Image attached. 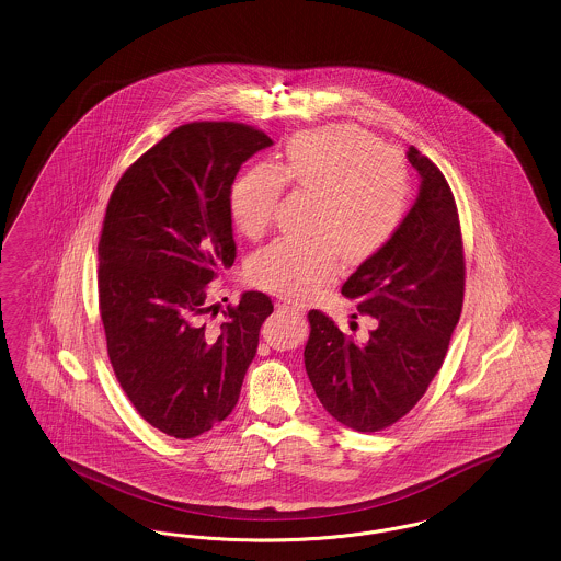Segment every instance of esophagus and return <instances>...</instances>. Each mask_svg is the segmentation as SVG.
Wrapping results in <instances>:
<instances>
[{
	"mask_svg": "<svg viewBox=\"0 0 561 561\" xmlns=\"http://www.w3.org/2000/svg\"><path fill=\"white\" fill-rule=\"evenodd\" d=\"M275 309H277V313H284V316H302V309L290 300H277Z\"/></svg>",
	"mask_w": 561,
	"mask_h": 561,
	"instance_id": "obj_1",
	"label": "esophagus"
}]
</instances>
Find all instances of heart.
I'll return each mask as SVG.
<instances>
[{"label":"heart","instance_id":"heart-1","mask_svg":"<svg viewBox=\"0 0 561 561\" xmlns=\"http://www.w3.org/2000/svg\"><path fill=\"white\" fill-rule=\"evenodd\" d=\"M313 197L309 238L273 241L252 261L261 288L302 300L341 267L364 265L400 229L410 199V174L400 156L355 126L298 134L268 168L245 172L231 191V216L245 238L273 222L282 191Z\"/></svg>","mask_w":561,"mask_h":561}]
</instances>
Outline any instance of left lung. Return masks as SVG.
Instances as JSON below:
<instances>
[{
    "label": "left lung",
    "mask_w": 561,
    "mask_h": 561,
    "mask_svg": "<svg viewBox=\"0 0 561 561\" xmlns=\"http://www.w3.org/2000/svg\"><path fill=\"white\" fill-rule=\"evenodd\" d=\"M408 161L421 176L414 206L387 248L343 284L357 311L374 318L370 336L357 341L309 311L305 368L316 396L330 416L362 433L391 427L425 396L462 311L465 254L453 191L416 147Z\"/></svg>",
    "instance_id": "left-lung-1"
}]
</instances>
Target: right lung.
<instances>
[{
    "label": "right lung",
    "mask_w": 561,
    "mask_h": 561,
    "mask_svg": "<svg viewBox=\"0 0 561 561\" xmlns=\"http://www.w3.org/2000/svg\"><path fill=\"white\" fill-rule=\"evenodd\" d=\"M271 145L236 122L179 126L134 161L108 199L99 240L108 359L136 412L176 439L231 414L273 313L267 294L243 293L208 323V284L236 261L231 185Z\"/></svg>",
    "instance_id": "1"
}]
</instances>
